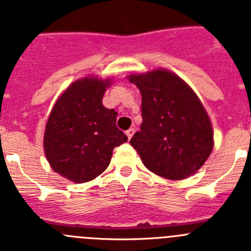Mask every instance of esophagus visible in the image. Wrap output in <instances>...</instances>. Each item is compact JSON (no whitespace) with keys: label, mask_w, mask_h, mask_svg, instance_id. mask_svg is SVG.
Instances as JSON below:
<instances>
[{"label":"esophagus","mask_w":251,"mask_h":251,"mask_svg":"<svg viewBox=\"0 0 251 251\" xmlns=\"http://www.w3.org/2000/svg\"><path fill=\"white\" fill-rule=\"evenodd\" d=\"M134 132H136V129H134V128H129V129H128V130H126V134H127L128 139L132 138V136H133V134H134Z\"/></svg>","instance_id":"obj_1"}]
</instances>
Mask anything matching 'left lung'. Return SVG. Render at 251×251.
<instances>
[{
    "label": "left lung",
    "mask_w": 251,
    "mask_h": 251,
    "mask_svg": "<svg viewBox=\"0 0 251 251\" xmlns=\"http://www.w3.org/2000/svg\"><path fill=\"white\" fill-rule=\"evenodd\" d=\"M142 94L141 130L130 145L143 165L168 179L194 175L214 147L211 122L194 90L167 70L130 75Z\"/></svg>",
    "instance_id": "8db88e82"
}]
</instances>
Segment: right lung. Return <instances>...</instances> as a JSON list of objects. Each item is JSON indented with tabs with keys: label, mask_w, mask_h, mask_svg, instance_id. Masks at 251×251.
<instances>
[{
	"label": "right lung",
	"mask_w": 251,
	"mask_h": 251,
	"mask_svg": "<svg viewBox=\"0 0 251 251\" xmlns=\"http://www.w3.org/2000/svg\"><path fill=\"white\" fill-rule=\"evenodd\" d=\"M109 80L84 77L57 99L46 124L44 148L55 172L83 183L106 170L115 147L127 142L117 112L101 103Z\"/></svg>",
	"instance_id": "add662e5"
}]
</instances>
